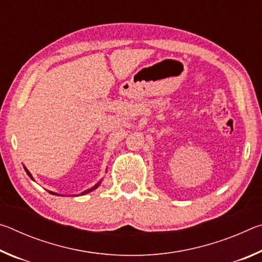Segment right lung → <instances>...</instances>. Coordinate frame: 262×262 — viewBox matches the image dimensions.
Wrapping results in <instances>:
<instances>
[{
  "mask_svg": "<svg viewBox=\"0 0 262 262\" xmlns=\"http://www.w3.org/2000/svg\"><path fill=\"white\" fill-rule=\"evenodd\" d=\"M24 168H25V171H26V173H28V176L30 177V178L31 179H33V177H32V174H31L30 173V172H29V170H28V168H26L25 166H24ZM101 184V180H99L98 181V183H97L95 186H94V187H91V188H89V189H86V190H84V192H82L81 194H78V195H84V194H86V193H90V192H92V190H95L96 188H98L99 187V185ZM48 192H50L51 194H53V195H60V194H57V193H54V192H51V190H48ZM61 196H62V195H61Z\"/></svg>",
  "mask_w": 262,
  "mask_h": 262,
  "instance_id": "right-lung-1",
  "label": "right lung"
}]
</instances>
